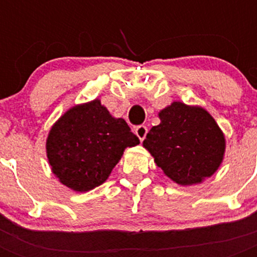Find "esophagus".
<instances>
[{
  "label": "esophagus",
  "instance_id": "34e87169",
  "mask_svg": "<svg viewBox=\"0 0 257 257\" xmlns=\"http://www.w3.org/2000/svg\"><path fill=\"white\" fill-rule=\"evenodd\" d=\"M135 133H136V136L143 141L145 139V136H147V133H148V128H147L145 125H139V126L135 128Z\"/></svg>",
  "mask_w": 257,
  "mask_h": 257
}]
</instances>
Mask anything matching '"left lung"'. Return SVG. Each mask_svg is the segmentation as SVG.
<instances>
[{"label": "left lung", "mask_w": 257, "mask_h": 257, "mask_svg": "<svg viewBox=\"0 0 257 257\" xmlns=\"http://www.w3.org/2000/svg\"><path fill=\"white\" fill-rule=\"evenodd\" d=\"M143 147L165 176L180 185H196L223 163L225 137L215 118L201 106L173 101L159 113Z\"/></svg>", "instance_id": "left-lung-1"}]
</instances>
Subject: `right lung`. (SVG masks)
<instances>
[{
  "instance_id": "obj_1",
  "label": "right lung",
  "mask_w": 257,
  "mask_h": 257,
  "mask_svg": "<svg viewBox=\"0 0 257 257\" xmlns=\"http://www.w3.org/2000/svg\"><path fill=\"white\" fill-rule=\"evenodd\" d=\"M139 144L124 118L113 117L96 98L72 106L52 125L46 156L60 183L88 192L106 181L125 149Z\"/></svg>"
}]
</instances>
